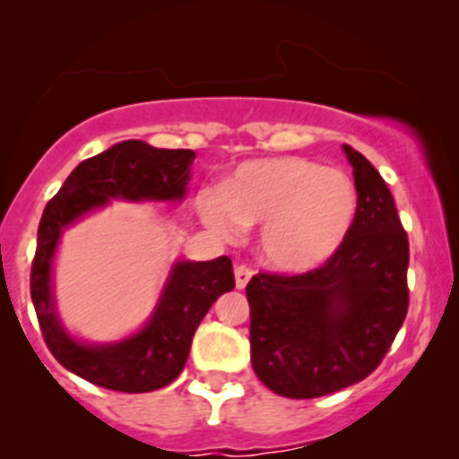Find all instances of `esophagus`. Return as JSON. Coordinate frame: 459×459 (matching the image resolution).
<instances>
[{"mask_svg":"<svg viewBox=\"0 0 459 459\" xmlns=\"http://www.w3.org/2000/svg\"><path fill=\"white\" fill-rule=\"evenodd\" d=\"M251 276H254V269L249 264H238L235 267V285H238V290L247 288V282L251 281Z\"/></svg>","mask_w":459,"mask_h":459,"instance_id":"obj_1","label":"esophagus"}]
</instances>
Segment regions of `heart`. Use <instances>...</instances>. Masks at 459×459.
<instances>
[{"label": "heart", "instance_id": "obj_1", "mask_svg": "<svg viewBox=\"0 0 459 459\" xmlns=\"http://www.w3.org/2000/svg\"><path fill=\"white\" fill-rule=\"evenodd\" d=\"M204 195L199 212L220 235L260 229V254L281 272H307L335 255L358 217V187L342 169L301 156L244 162Z\"/></svg>", "mask_w": 459, "mask_h": 459}]
</instances>
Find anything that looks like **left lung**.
<instances>
[{"label":"left lung","instance_id":"obj_1","mask_svg":"<svg viewBox=\"0 0 459 459\" xmlns=\"http://www.w3.org/2000/svg\"><path fill=\"white\" fill-rule=\"evenodd\" d=\"M344 152L359 196L344 244L310 272H260L247 285L251 365L288 398L326 396L365 380L408 315V233L376 167L346 144Z\"/></svg>","mask_w":459,"mask_h":459}]
</instances>
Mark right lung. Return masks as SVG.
<instances>
[{
	"instance_id": "add662e5",
	"label": "right lung",
	"mask_w": 459,
	"mask_h": 459,
	"mask_svg": "<svg viewBox=\"0 0 459 459\" xmlns=\"http://www.w3.org/2000/svg\"><path fill=\"white\" fill-rule=\"evenodd\" d=\"M192 160L195 152L190 149H156L140 140H126L81 162L45 205L31 263V301L47 349L65 369L88 383L140 394L177 380L205 312L235 288L233 264L226 255L210 263H178L147 328L110 346L74 342L51 307L49 264L61 230L85 210L117 196L133 201L181 199Z\"/></svg>"
}]
</instances>
